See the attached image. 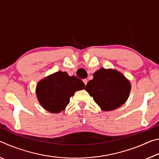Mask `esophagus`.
<instances>
[{
    "label": "esophagus",
    "instance_id": "1",
    "mask_svg": "<svg viewBox=\"0 0 159 159\" xmlns=\"http://www.w3.org/2000/svg\"><path fill=\"white\" fill-rule=\"evenodd\" d=\"M83 83H84V84L86 85V84H87V83H88V80L87 79H83Z\"/></svg>",
    "mask_w": 159,
    "mask_h": 159
}]
</instances>
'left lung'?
I'll use <instances>...</instances> for the list:
<instances>
[{
    "instance_id": "8db88e82",
    "label": "left lung",
    "mask_w": 159,
    "mask_h": 159,
    "mask_svg": "<svg viewBox=\"0 0 159 159\" xmlns=\"http://www.w3.org/2000/svg\"><path fill=\"white\" fill-rule=\"evenodd\" d=\"M131 89L129 80L114 69L101 68L93 74V79L85 86V90L103 111H112L123 105Z\"/></svg>"
}]
</instances>
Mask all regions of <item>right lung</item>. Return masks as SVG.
Masks as SVG:
<instances>
[{"instance_id": "add662e5", "label": "right lung", "mask_w": 159, "mask_h": 159, "mask_svg": "<svg viewBox=\"0 0 159 159\" xmlns=\"http://www.w3.org/2000/svg\"><path fill=\"white\" fill-rule=\"evenodd\" d=\"M85 85L76 76H69L66 72L57 71L38 83V100L45 109L51 113L61 112L70 102L76 91L84 89Z\"/></svg>"}]
</instances>
